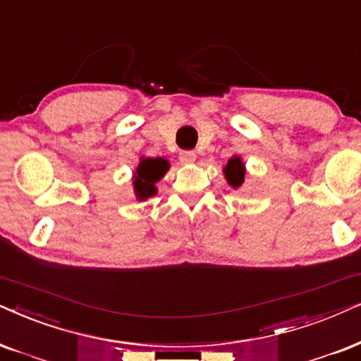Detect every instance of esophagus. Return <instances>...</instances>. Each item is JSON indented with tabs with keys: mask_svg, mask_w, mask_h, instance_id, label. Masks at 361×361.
<instances>
[{
	"mask_svg": "<svg viewBox=\"0 0 361 361\" xmlns=\"http://www.w3.org/2000/svg\"><path fill=\"white\" fill-rule=\"evenodd\" d=\"M195 158H196V154L193 149H183V152L180 153L181 163H185V165H191V163L195 161Z\"/></svg>",
	"mask_w": 361,
	"mask_h": 361,
	"instance_id": "1",
	"label": "esophagus"
}]
</instances>
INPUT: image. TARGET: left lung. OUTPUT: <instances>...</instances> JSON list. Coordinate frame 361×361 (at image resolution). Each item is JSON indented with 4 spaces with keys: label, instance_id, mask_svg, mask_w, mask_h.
I'll return each instance as SVG.
<instances>
[{
    "label": "left lung",
    "instance_id": "left-lung-1",
    "mask_svg": "<svg viewBox=\"0 0 361 361\" xmlns=\"http://www.w3.org/2000/svg\"><path fill=\"white\" fill-rule=\"evenodd\" d=\"M223 171H225V178L228 180V183L233 186V188H238V186L243 183L245 165L241 163V159L238 157L231 158Z\"/></svg>",
    "mask_w": 361,
    "mask_h": 361
}]
</instances>
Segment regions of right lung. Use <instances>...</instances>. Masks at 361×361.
<instances>
[{
    "label": "right lung",
    "mask_w": 361,
    "mask_h": 361,
    "mask_svg": "<svg viewBox=\"0 0 361 361\" xmlns=\"http://www.w3.org/2000/svg\"><path fill=\"white\" fill-rule=\"evenodd\" d=\"M170 168V163L165 158H141L138 168L135 171V193L140 200H147L148 196L157 193V183Z\"/></svg>",
    "instance_id": "add662e5"
}]
</instances>
